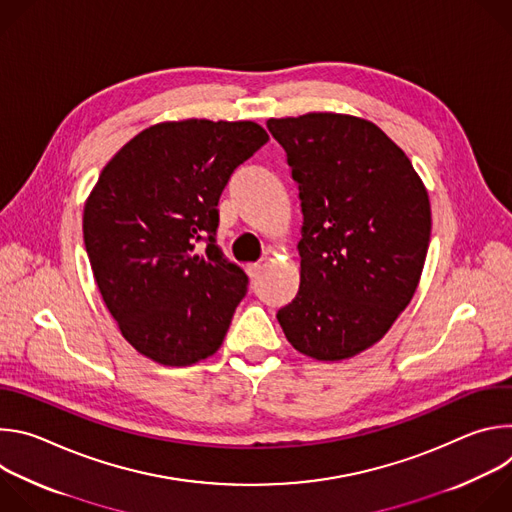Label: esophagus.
Returning a JSON list of instances; mask_svg holds the SVG:
<instances>
[{"instance_id":"obj_1","label":"esophagus","mask_w":512,"mask_h":512,"mask_svg":"<svg viewBox=\"0 0 512 512\" xmlns=\"http://www.w3.org/2000/svg\"><path fill=\"white\" fill-rule=\"evenodd\" d=\"M261 271H263V265H261V263H249V265H247V275H249L251 279H257V277L261 275Z\"/></svg>"}]
</instances>
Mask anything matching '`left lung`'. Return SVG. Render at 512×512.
<instances>
[{
    "label": "left lung",
    "instance_id": "obj_1",
    "mask_svg": "<svg viewBox=\"0 0 512 512\" xmlns=\"http://www.w3.org/2000/svg\"><path fill=\"white\" fill-rule=\"evenodd\" d=\"M267 127L304 214L300 289L277 322L310 358H352L389 332L415 294L431 235L427 190L373 121L306 113Z\"/></svg>",
    "mask_w": 512,
    "mask_h": 512
}]
</instances>
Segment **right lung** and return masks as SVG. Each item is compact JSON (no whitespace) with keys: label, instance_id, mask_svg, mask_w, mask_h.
<instances>
[{"label":"right lung","instance_id":"right-lung-1","mask_svg":"<svg viewBox=\"0 0 512 512\" xmlns=\"http://www.w3.org/2000/svg\"><path fill=\"white\" fill-rule=\"evenodd\" d=\"M267 141L255 121H164L103 168L83 237L101 298L139 354L190 367L221 348L249 279L214 245L216 204Z\"/></svg>","mask_w":512,"mask_h":512}]
</instances>
